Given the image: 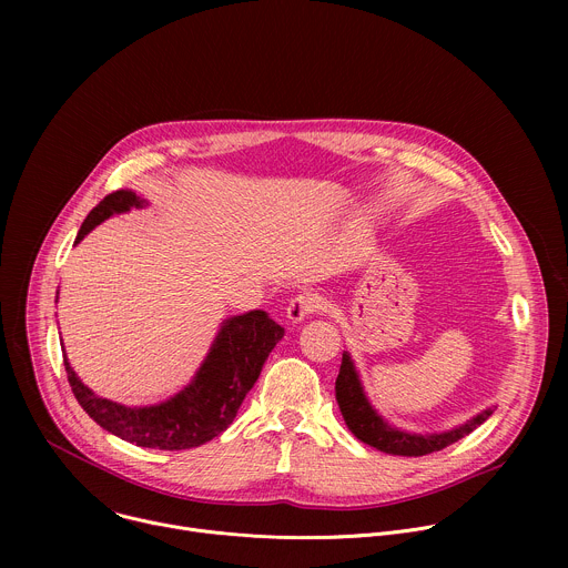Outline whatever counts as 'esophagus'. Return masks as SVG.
Masks as SVG:
<instances>
[{
    "label": "esophagus",
    "instance_id": "esophagus-1",
    "mask_svg": "<svg viewBox=\"0 0 568 568\" xmlns=\"http://www.w3.org/2000/svg\"><path fill=\"white\" fill-rule=\"evenodd\" d=\"M318 310H321V298L314 292H301L294 298H290V303H287V318L292 323H298V321H303L305 316H310V314H314Z\"/></svg>",
    "mask_w": 568,
    "mask_h": 568
}]
</instances>
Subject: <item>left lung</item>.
<instances>
[{
    "instance_id": "obj_1",
    "label": "left lung",
    "mask_w": 568,
    "mask_h": 568,
    "mask_svg": "<svg viewBox=\"0 0 568 568\" xmlns=\"http://www.w3.org/2000/svg\"><path fill=\"white\" fill-rule=\"evenodd\" d=\"M335 390H337V402H339V409H342V416H344L348 429L362 443H366L379 452L393 454V456H427V454L440 452V449L454 445L456 440L465 438L467 434H471L478 425H483L493 416V409H485L476 418L467 420L465 425H460L452 432L432 434V436L393 429L375 414V409L368 404L348 353H344V357H342V368H339Z\"/></svg>"
}]
</instances>
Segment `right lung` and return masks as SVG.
<instances>
[{"mask_svg": "<svg viewBox=\"0 0 568 568\" xmlns=\"http://www.w3.org/2000/svg\"><path fill=\"white\" fill-rule=\"evenodd\" d=\"M141 204L143 200L130 189L110 193L90 211L75 242L110 215ZM281 337L283 328L263 310L226 318L195 379L169 402L143 409H130L94 395L75 377L67 359L64 371L78 404L103 429L139 447L180 452L209 443L233 423L242 399L258 379Z\"/></svg>", "mask_w": 568, "mask_h": 568, "instance_id": "right-lung-1", "label": "right lung"}]
</instances>
